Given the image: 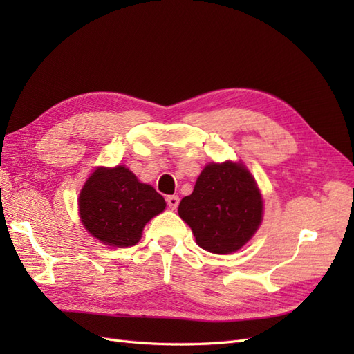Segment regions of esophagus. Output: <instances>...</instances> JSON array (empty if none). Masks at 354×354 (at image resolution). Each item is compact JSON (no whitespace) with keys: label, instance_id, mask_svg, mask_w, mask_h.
<instances>
[{"label":"esophagus","instance_id":"1","mask_svg":"<svg viewBox=\"0 0 354 354\" xmlns=\"http://www.w3.org/2000/svg\"><path fill=\"white\" fill-rule=\"evenodd\" d=\"M167 202H168V207H169V209H176L177 207H178V202H180V199H178V196L177 195H171V196H168L167 198Z\"/></svg>","mask_w":354,"mask_h":354}]
</instances>
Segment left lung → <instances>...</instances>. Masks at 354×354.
<instances>
[{
    "mask_svg": "<svg viewBox=\"0 0 354 354\" xmlns=\"http://www.w3.org/2000/svg\"><path fill=\"white\" fill-rule=\"evenodd\" d=\"M196 243L214 254L236 252L248 242L263 220V198L254 177L239 162L205 165L192 195L178 205Z\"/></svg>",
    "mask_w": 354,
    "mask_h": 354,
    "instance_id": "8db88e82",
    "label": "left lung"
}]
</instances>
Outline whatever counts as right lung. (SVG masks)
Listing matches in <instances>:
<instances>
[{"label":"right lung","mask_w":354,"mask_h":354,"mask_svg":"<svg viewBox=\"0 0 354 354\" xmlns=\"http://www.w3.org/2000/svg\"><path fill=\"white\" fill-rule=\"evenodd\" d=\"M80 218L93 238L109 246H133L147 221L167 207L162 195L124 165L99 167L78 198Z\"/></svg>","instance_id":"right-lung-1"}]
</instances>
